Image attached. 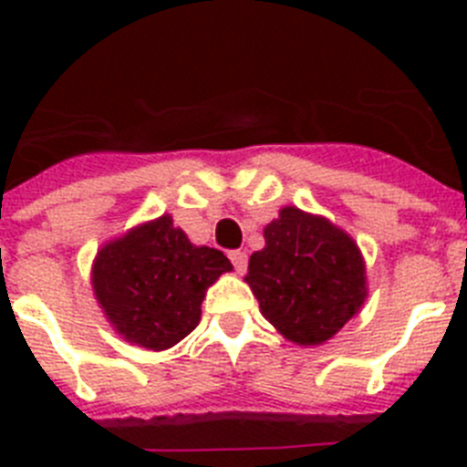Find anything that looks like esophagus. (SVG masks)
<instances>
[{"instance_id": "esophagus-1", "label": "esophagus", "mask_w": 467, "mask_h": 467, "mask_svg": "<svg viewBox=\"0 0 467 467\" xmlns=\"http://www.w3.org/2000/svg\"><path fill=\"white\" fill-rule=\"evenodd\" d=\"M231 264H234V269H236V274H245L247 269V254L243 253V250H234V253L229 254Z\"/></svg>"}]
</instances>
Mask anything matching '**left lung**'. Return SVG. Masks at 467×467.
<instances>
[{
    "label": "left lung",
    "mask_w": 467,
    "mask_h": 467,
    "mask_svg": "<svg viewBox=\"0 0 467 467\" xmlns=\"http://www.w3.org/2000/svg\"><path fill=\"white\" fill-rule=\"evenodd\" d=\"M245 283L262 316L296 346H320L358 316L367 299L360 247L344 229L295 205L264 226Z\"/></svg>",
    "instance_id": "obj_1"
}]
</instances>
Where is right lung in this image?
I'll use <instances>...</instances> for the list:
<instances>
[{
    "instance_id": "obj_1",
    "label": "right lung",
    "mask_w": 467,
    "mask_h": 467,
    "mask_svg": "<svg viewBox=\"0 0 467 467\" xmlns=\"http://www.w3.org/2000/svg\"><path fill=\"white\" fill-rule=\"evenodd\" d=\"M234 271L224 253L193 245L171 214L128 229L98 250L93 295L128 344L168 350L201 323L210 285Z\"/></svg>"
}]
</instances>
